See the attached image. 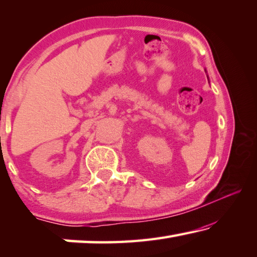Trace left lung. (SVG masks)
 <instances>
[{"instance_id":"8db88e82","label":"left lung","mask_w":257,"mask_h":257,"mask_svg":"<svg viewBox=\"0 0 257 257\" xmlns=\"http://www.w3.org/2000/svg\"><path fill=\"white\" fill-rule=\"evenodd\" d=\"M205 71H206V70H205ZM207 77H208V76H207Z\"/></svg>"}]
</instances>
